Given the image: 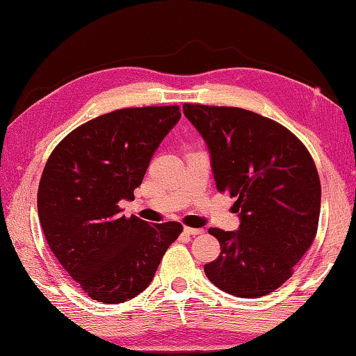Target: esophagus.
<instances>
[{
    "instance_id": "1",
    "label": "esophagus",
    "mask_w": 356,
    "mask_h": 356,
    "mask_svg": "<svg viewBox=\"0 0 356 356\" xmlns=\"http://www.w3.org/2000/svg\"><path fill=\"white\" fill-rule=\"evenodd\" d=\"M184 233H188L189 236H198L203 233L202 228H192V227H184Z\"/></svg>"
}]
</instances>
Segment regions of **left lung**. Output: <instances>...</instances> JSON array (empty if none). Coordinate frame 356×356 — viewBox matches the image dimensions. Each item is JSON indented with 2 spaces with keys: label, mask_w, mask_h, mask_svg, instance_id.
<instances>
[{
  "label": "left lung",
  "mask_w": 356,
  "mask_h": 356,
  "mask_svg": "<svg viewBox=\"0 0 356 356\" xmlns=\"http://www.w3.org/2000/svg\"><path fill=\"white\" fill-rule=\"evenodd\" d=\"M211 152L216 188L234 197L238 232L209 228L219 258L204 264L217 288L242 298L270 294L292 277L319 225L321 179L308 148L257 112L183 104Z\"/></svg>",
  "instance_id": "left-lung-1"
}]
</instances>
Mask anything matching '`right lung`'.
Segmentation results:
<instances>
[{"label":"right lung","mask_w":356,"mask_h":356,"mask_svg":"<svg viewBox=\"0 0 356 356\" xmlns=\"http://www.w3.org/2000/svg\"><path fill=\"white\" fill-rule=\"evenodd\" d=\"M179 106L124 108L74 128L49 154L37 211L49 248L87 296L122 303L152 283L178 222L122 216L153 153L179 120Z\"/></svg>","instance_id":"add662e5"}]
</instances>
